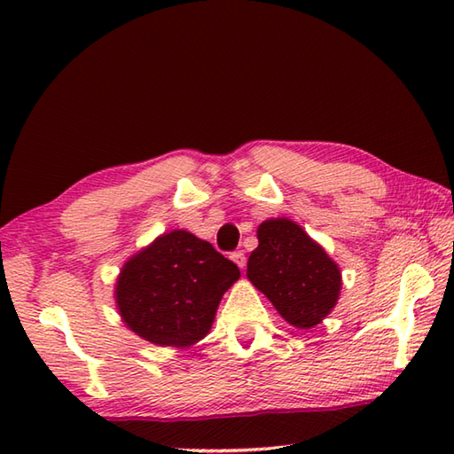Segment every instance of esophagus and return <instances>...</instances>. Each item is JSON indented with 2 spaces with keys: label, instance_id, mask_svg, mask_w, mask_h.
I'll use <instances>...</instances> for the list:
<instances>
[{
  "label": "esophagus",
  "instance_id": "34e87169",
  "mask_svg": "<svg viewBox=\"0 0 454 454\" xmlns=\"http://www.w3.org/2000/svg\"><path fill=\"white\" fill-rule=\"evenodd\" d=\"M232 262H234L239 269L246 267V254L242 252V249H239V252H234V254H232Z\"/></svg>",
  "mask_w": 454,
  "mask_h": 454
}]
</instances>
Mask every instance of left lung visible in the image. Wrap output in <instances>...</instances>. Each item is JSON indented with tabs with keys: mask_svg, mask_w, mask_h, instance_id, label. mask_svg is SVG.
<instances>
[{
	"mask_svg": "<svg viewBox=\"0 0 454 454\" xmlns=\"http://www.w3.org/2000/svg\"><path fill=\"white\" fill-rule=\"evenodd\" d=\"M259 246L247 259V278L283 320L310 330L330 314L341 293V271L294 220L269 218L257 226Z\"/></svg>",
	"mask_w": 454,
	"mask_h": 454,
	"instance_id": "1",
	"label": "left lung"
}]
</instances>
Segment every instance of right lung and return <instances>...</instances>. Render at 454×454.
<instances>
[{"label":"right lung","instance_id":"obj_1","mask_svg":"<svg viewBox=\"0 0 454 454\" xmlns=\"http://www.w3.org/2000/svg\"><path fill=\"white\" fill-rule=\"evenodd\" d=\"M239 269L205 239L171 230L134 254L114 283V302L130 332L185 349L205 337Z\"/></svg>","mask_w":454,"mask_h":454}]
</instances>
